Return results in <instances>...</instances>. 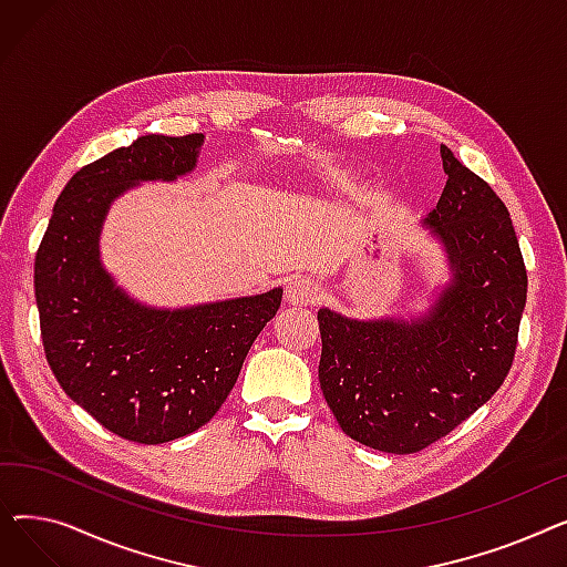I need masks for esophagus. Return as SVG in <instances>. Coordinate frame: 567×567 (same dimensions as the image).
Returning a JSON list of instances; mask_svg holds the SVG:
<instances>
[{
    "label": "esophagus",
    "mask_w": 567,
    "mask_h": 567,
    "mask_svg": "<svg viewBox=\"0 0 567 567\" xmlns=\"http://www.w3.org/2000/svg\"><path fill=\"white\" fill-rule=\"evenodd\" d=\"M323 287L319 280L310 278V276H296L287 282L285 296L287 301L293 306H308V303H317L321 299Z\"/></svg>",
    "instance_id": "obj_1"
}]
</instances>
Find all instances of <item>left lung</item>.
<instances>
[{
    "label": "left lung",
    "instance_id": "obj_1",
    "mask_svg": "<svg viewBox=\"0 0 567 567\" xmlns=\"http://www.w3.org/2000/svg\"><path fill=\"white\" fill-rule=\"evenodd\" d=\"M449 182L425 218L453 266L427 317L355 321L317 312L319 383L342 432L409 455L451 434L508 377L526 306V266L508 208L441 144Z\"/></svg>",
    "mask_w": 567,
    "mask_h": 567
}]
</instances>
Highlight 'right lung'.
<instances>
[{
  "label": "right lung",
  "instance_id": "obj_1",
  "mask_svg": "<svg viewBox=\"0 0 567 567\" xmlns=\"http://www.w3.org/2000/svg\"><path fill=\"white\" fill-rule=\"evenodd\" d=\"M202 133L142 135L84 165L59 195L34 261L41 338L66 395L116 436L165 443L214 419L282 289L152 310L114 287L99 234L114 197L195 167Z\"/></svg>",
  "mask_w": 567,
  "mask_h": 567
}]
</instances>
